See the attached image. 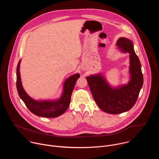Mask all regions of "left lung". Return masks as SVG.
Instances as JSON below:
<instances>
[{"mask_svg":"<svg viewBox=\"0 0 159 159\" xmlns=\"http://www.w3.org/2000/svg\"><path fill=\"white\" fill-rule=\"evenodd\" d=\"M116 45L121 52L129 54L130 79L128 83L112 87L101 74L86 78L98 106L103 111L114 115L126 112L133 107L143 84L141 63L134 52L132 41L126 38H120Z\"/></svg>","mask_w":159,"mask_h":159,"instance_id":"obj_1","label":"left lung"}]
</instances>
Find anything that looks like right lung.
<instances>
[{
    "label": "right lung",
    "mask_w": 159,
    "mask_h": 159,
    "mask_svg": "<svg viewBox=\"0 0 159 159\" xmlns=\"http://www.w3.org/2000/svg\"><path fill=\"white\" fill-rule=\"evenodd\" d=\"M20 61H19L16 69V87L20 98L28 109L34 115L44 118H56L63 114L70 105L72 93L80 74H75L65 80L63 93L59 99L37 101L28 96L22 87L19 71Z\"/></svg>",
    "instance_id": "obj_1"
}]
</instances>
